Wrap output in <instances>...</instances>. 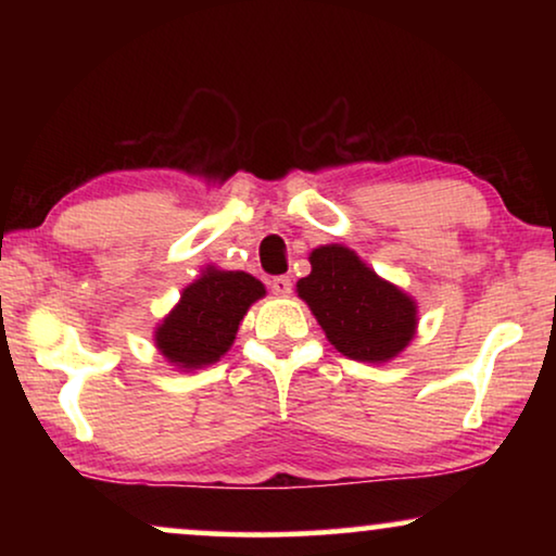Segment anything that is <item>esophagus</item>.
<instances>
[{"label":"esophagus","mask_w":556,"mask_h":556,"mask_svg":"<svg viewBox=\"0 0 556 556\" xmlns=\"http://www.w3.org/2000/svg\"><path fill=\"white\" fill-rule=\"evenodd\" d=\"M270 291L276 293V295H291L293 293V280L288 278V276H278V278H273L270 280Z\"/></svg>","instance_id":"34e87169"}]
</instances>
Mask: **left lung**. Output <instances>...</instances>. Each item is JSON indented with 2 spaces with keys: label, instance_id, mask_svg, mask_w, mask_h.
<instances>
[{
  "label": "left lung",
  "instance_id": "obj_1",
  "mask_svg": "<svg viewBox=\"0 0 556 556\" xmlns=\"http://www.w3.org/2000/svg\"><path fill=\"white\" fill-rule=\"evenodd\" d=\"M311 273L295 283L321 324L326 339L356 362H390L417 329V303L379 278L354 250L321 245L311 253Z\"/></svg>",
  "mask_w": 556,
  "mask_h": 556
}]
</instances>
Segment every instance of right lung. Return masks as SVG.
Returning <instances> with one entry per match:
<instances>
[{
    "label": "right lung",
    "instance_id": "right-lung-1",
    "mask_svg": "<svg viewBox=\"0 0 556 556\" xmlns=\"http://www.w3.org/2000/svg\"><path fill=\"white\" fill-rule=\"evenodd\" d=\"M263 295L265 286L250 273L210 265L156 326V349L181 371L215 364L232 346L242 316Z\"/></svg>",
    "mask_w": 556,
    "mask_h": 556
}]
</instances>
